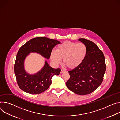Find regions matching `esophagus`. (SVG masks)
Masks as SVG:
<instances>
[{
	"instance_id": "esophagus-1",
	"label": "esophagus",
	"mask_w": 120,
	"mask_h": 120,
	"mask_svg": "<svg viewBox=\"0 0 120 120\" xmlns=\"http://www.w3.org/2000/svg\"><path fill=\"white\" fill-rule=\"evenodd\" d=\"M66 71H64V70H61V71H60V73H63L64 72H65Z\"/></svg>"
}]
</instances>
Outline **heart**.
<instances>
[{
  "label": "heart",
  "instance_id": "b5f03b06",
  "mask_svg": "<svg viewBox=\"0 0 120 120\" xmlns=\"http://www.w3.org/2000/svg\"><path fill=\"white\" fill-rule=\"evenodd\" d=\"M87 54V48L82 43L69 41L59 45L56 51H52L50 58L52 62L57 65L63 59V64L70 69H74L81 65Z\"/></svg>",
  "mask_w": 120,
  "mask_h": 120
}]
</instances>
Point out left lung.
I'll return each instance as SVG.
<instances>
[{"instance_id":"1","label":"left lung","mask_w":120,"mask_h":120,"mask_svg":"<svg viewBox=\"0 0 120 120\" xmlns=\"http://www.w3.org/2000/svg\"><path fill=\"white\" fill-rule=\"evenodd\" d=\"M79 41L86 46L87 54L81 65L69 71L70 78L66 86L75 94L84 95L94 91L101 84L106 64L103 52L94 43L85 38Z\"/></svg>"}]
</instances>
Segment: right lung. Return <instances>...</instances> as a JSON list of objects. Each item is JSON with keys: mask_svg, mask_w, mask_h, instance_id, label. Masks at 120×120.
I'll use <instances>...</instances> for the list:
<instances>
[{"mask_svg": "<svg viewBox=\"0 0 120 120\" xmlns=\"http://www.w3.org/2000/svg\"><path fill=\"white\" fill-rule=\"evenodd\" d=\"M60 42L45 37L32 38L19 49L14 65V72L19 88L30 94H39L47 90L51 84V78L59 75L61 70L53 69L45 61L42 69L34 74H30L24 69V60L30 53H38L49 59L53 48Z\"/></svg>", "mask_w": 120, "mask_h": 120, "instance_id": "add662e5", "label": "right lung"}]
</instances>
